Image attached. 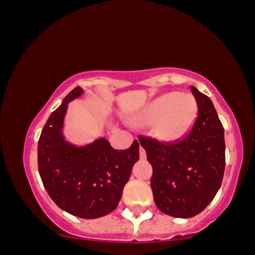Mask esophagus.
Wrapping results in <instances>:
<instances>
[{"mask_svg": "<svg viewBox=\"0 0 255 255\" xmlns=\"http://www.w3.org/2000/svg\"><path fill=\"white\" fill-rule=\"evenodd\" d=\"M139 157H140V159H145L146 158V152L142 147L139 148Z\"/></svg>", "mask_w": 255, "mask_h": 255, "instance_id": "esophagus-1", "label": "esophagus"}]
</instances>
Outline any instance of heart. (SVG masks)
<instances>
[{"mask_svg":"<svg viewBox=\"0 0 255 255\" xmlns=\"http://www.w3.org/2000/svg\"><path fill=\"white\" fill-rule=\"evenodd\" d=\"M197 116V102L187 93L169 92L152 101L140 114V121L154 125L159 139L177 141L188 133Z\"/></svg>","mask_w":255,"mask_h":255,"instance_id":"b5f03b06","label":"heart"}]
</instances>
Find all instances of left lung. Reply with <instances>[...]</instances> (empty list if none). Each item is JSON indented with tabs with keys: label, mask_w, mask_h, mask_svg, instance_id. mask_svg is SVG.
Listing matches in <instances>:
<instances>
[{
	"label": "left lung",
	"mask_w": 255,
	"mask_h": 255,
	"mask_svg": "<svg viewBox=\"0 0 255 255\" xmlns=\"http://www.w3.org/2000/svg\"><path fill=\"white\" fill-rule=\"evenodd\" d=\"M198 116L189 133L177 141L163 144L139 136L153 174L154 203L165 215L194 217L217 194L225 168L224 129L212 101L194 86Z\"/></svg>",
	"instance_id": "1"
}]
</instances>
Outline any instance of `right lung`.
I'll return each instance as SVG.
<instances>
[{
    "mask_svg": "<svg viewBox=\"0 0 255 255\" xmlns=\"http://www.w3.org/2000/svg\"><path fill=\"white\" fill-rule=\"evenodd\" d=\"M75 87L49 116L38 141V171L49 197L63 211L95 219L116 209L134 163L139 160V142L127 150H115L105 137L77 146L67 141L63 124L68 103L79 98Z\"/></svg>",
    "mask_w": 255,
    "mask_h": 255,
    "instance_id": "obj_1",
    "label": "right lung"
}]
</instances>
